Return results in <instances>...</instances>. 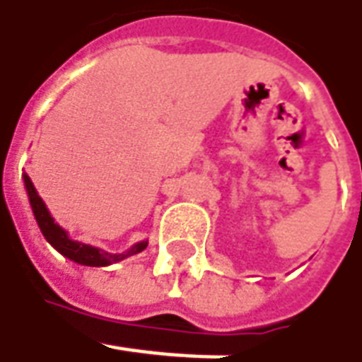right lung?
I'll return each instance as SVG.
<instances>
[{"label":"right lung","instance_id":"1","mask_svg":"<svg viewBox=\"0 0 362 362\" xmlns=\"http://www.w3.org/2000/svg\"><path fill=\"white\" fill-rule=\"evenodd\" d=\"M23 182H25V190H28V196H30V204H32L33 216L37 220V226L40 230L45 236V240L52 244L56 248L57 252L78 262V264H86V267H107V264H114V262H119L124 258H128L132 255H138L142 252L144 248L148 246V240H142V243L134 244L128 252H122V255H112V252H106L102 248H95V246H90V244L78 243V240H71L68 236V232L64 230L59 224H56V220L52 218L49 210L45 208L44 200L40 198V194L35 190L33 182L30 180L28 174H23Z\"/></svg>","mask_w":362,"mask_h":362}]
</instances>
